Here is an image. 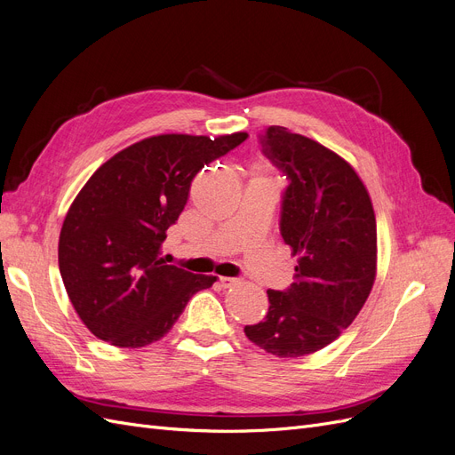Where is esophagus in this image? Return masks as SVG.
Instances as JSON below:
<instances>
[{
	"instance_id": "obj_1",
	"label": "esophagus",
	"mask_w": 455,
	"mask_h": 455,
	"mask_svg": "<svg viewBox=\"0 0 455 455\" xmlns=\"http://www.w3.org/2000/svg\"><path fill=\"white\" fill-rule=\"evenodd\" d=\"M218 283H220V286H222V288H229V286H233V284L239 283V281L233 279V277H220Z\"/></svg>"
}]
</instances>
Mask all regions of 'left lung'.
Instances as JSON below:
<instances>
[{
    "label": "left lung",
    "instance_id": "obj_1",
    "mask_svg": "<svg viewBox=\"0 0 455 455\" xmlns=\"http://www.w3.org/2000/svg\"><path fill=\"white\" fill-rule=\"evenodd\" d=\"M259 144L288 180L281 235L298 266L291 288L267 291L266 319L244 334L294 359L338 339L363 309L376 279V214L359 174L332 149L279 125L267 127Z\"/></svg>",
    "mask_w": 455,
    "mask_h": 455
}]
</instances>
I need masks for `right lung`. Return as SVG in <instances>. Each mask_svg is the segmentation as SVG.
<instances>
[{"label":"right lung","instance_id":"right-lung-1","mask_svg":"<svg viewBox=\"0 0 455 455\" xmlns=\"http://www.w3.org/2000/svg\"><path fill=\"white\" fill-rule=\"evenodd\" d=\"M218 136H149L99 167L68 211L59 267L76 313L116 347L161 339L189 298L216 281L159 258L167 229L188 203L191 180L211 161L246 140Z\"/></svg>","mask_w":455,"mask_h":455}]
</instances>
